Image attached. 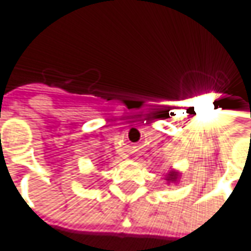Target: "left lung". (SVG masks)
I'll use <instances>...</instances> for the list:
<instances>
[{"instance_id":"8db88e82","label":"left lung","mask_w":251,"mask_h":251,"mask_svg":"<svg viewBox=\"0 0 251 251\" xmlns=\"http://www.w3.org/2000/svg\"><path fill=\"white\" fill-rule=\"evenodd\" d=\"M176 178V176L175 175H170L169 176V180H175Z\"/></svg>"}]
</instances>
